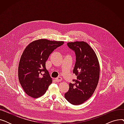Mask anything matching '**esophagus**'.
Listing matches in <instances>:
<instances>
[{
  "instance_id": "esophagus-1",
  "label": "esophagus",
  "mask_w": 124,
  "mask_h": 124,
  "mask_svg": "<svg viewBox=\"0 0 124 124\" xmlns=\"http://www.w3.org/2000/svg\"><path fill=\"white\" fill-rule=\"evenodd\" d=\"M62 80V78H61V77H58L56 78L55 79V80H56V82H60Z\"/></svg>"
}]
</instances>
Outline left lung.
I'll return each instance as SVG.
<instances>
[{
	"label": "left lung",
	"mask_w": 124,
	"mask_h": 124,
	"mask_svg": "<svg viewBox=\"0 0 124 124\" xmlns=\"http://www.w3.org/2000/svg\"><path fill=\"white\" fill-rule=\"evenodd\" d=\"M67 46L75 53L73 73L77 79L69 83L65 97L72 105H79L89 99L95 91L100 78V64L94 51L87 43L69 42Z\"/></svg>",
	"instance_id": "left-lung-1"
}]
</instances>
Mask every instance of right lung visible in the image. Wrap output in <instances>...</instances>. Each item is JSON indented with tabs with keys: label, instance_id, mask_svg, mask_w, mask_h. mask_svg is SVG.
<instances>
[{
	"label": "right lung",
	"instance_id": "1",
	"mask_svg": "<svg viewBox=\"0 0 124 124\" xmlns=\"http://www.w3.org/2000/svg\"><path fill=\"white\" fill-rule=\"evenodd\" d=\"M63 41L40 39L31 43L21 57L18 69V79L24 92L33 98L44 95L52 82L46 62Z\"/></svg>",
	"mask_w": 124,
	"mask_h": 124
}]
</instances>
